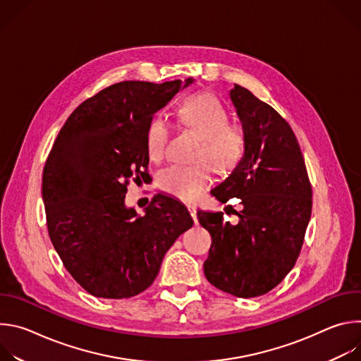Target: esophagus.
<instances>
[{"label": "esophagus", "mask_w": 361, "mask_h": 361, "mask_svg": "<svg viewBox=\"0 0 361 361\" xmlns=\"http://www.w3.org/2000/svg\"><path fill=\"white\" fill-rule=\"evenodd\" d=\"M188 212H190V216L192 217V220H194V223L197 224L198 223V220H197V209L195 207H192V205H188Z\"/></svg>", "instance_id": "34e87169"}]
</instances>
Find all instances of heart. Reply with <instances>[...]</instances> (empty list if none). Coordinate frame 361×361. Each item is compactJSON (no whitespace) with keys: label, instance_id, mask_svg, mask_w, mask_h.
<instances>
[{"label":"heart","instance_id":"1","mask_svg":"<svg viewBox=\"0 0 361 361\" xmlns=\"http://www.w3.org/2000/svg\"><path fill=\"white\" fill-rule=\"evenodd\" d=\"M181 123L201 137L191 166L174 164L160 174L164 192L185 201H195L202 190L213 183V166L223 173L231 171L243 159L245 137L240 127L228 123V114L221 102L209 92L185 97L178 107ZM171 128L161 117H154L145 133V148L151 161L161 163L167 156Z\"/></svg>","mask_w":361,"mask_h":361}]
</instances>
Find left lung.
<instances>
[{
    "mask_svg": "<svg viewBox=\"0 0 361 361\" xmlns=\"http://www.w3.org/2000/svg\"><path fill=\"white\" fill-rule=\"evenodd\" d=\"M230 98L245 137L243 159L212 194L231 205L237 224L223 213L198 212L213 238L204 274L217 288L241 298L259 297L294 267L312 216V184L298 141L288 123L241 85Z\"/></svg>",
    "mask_w": 361,
    "mask_h": 361,
    "instance_id": "8db88e82",
    "label": "left lung"
}]
</instances>
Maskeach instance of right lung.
I'll return each instance as SVG.
<instances>
[{
	"mask_svg": "<svg viewBox=\"0 0 361 361\" xmlns=\"http://www.w3.org/2000/svg\"><path fill=\"white\" fill-rule=\"evenodd\" d=\"M192 81H123L104 88L73 111L48 154L42 171L48 234L68 273L95 297L142 293L169 248L192 226L173 197L154 195L142 217L124 202L130 178L149 177V121Z\"/></svg>",
	"mask_w": 361,
	"mask_h": 361,
	"instance_id": "right-lung-1",
	"label": "right lung"
}]
</instances>
